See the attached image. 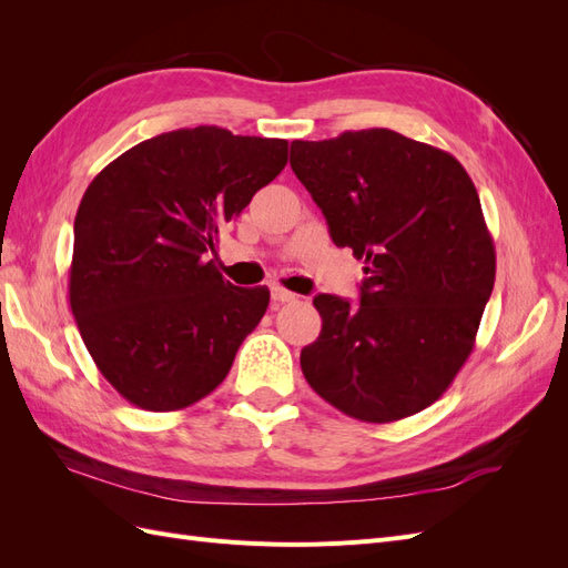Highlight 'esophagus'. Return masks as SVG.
<instances>
[{"label":"esophagus","instance_id":"esophagus-1","mask_svg":"<svg viewBox=\"0 0 568 568\" xmlns=\"http://www.w3.org/2000/svg\"><path fill=\"white\" fill-rule=\"evenodd\" d=\"M296 294H291V291L282 288V286H272V301L274 303H296Z\"/></svg>","mask_w":568,"mask_h":568}]
</instances>
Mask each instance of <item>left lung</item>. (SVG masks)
I'll return each mask as SVG.
<instances>
[{
  "instance_id": "obj_1",
  "label": "left lung",
  "mask_w": 568,
  "mask_h": 568,
  "mask_svg": "<svg viewBox=\"0 0 568 568\" xmlns=\"http://www.w3.org/2000/svg\"><path fill=\"white\" fill-rule=\"evenodd\" d=\"M291 170L367 274L355 307L315 296L307 384L359 422L417 415L467 363L493 294L495 246L471 178L448 151L386 128L291 142Z\"/></svg>"
}]
</instances>
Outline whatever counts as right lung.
Returning <instances> with one entry per match:
<instances>
[{
    "instance_id": "right-lung-1",
    "label": "right lung",
    "mask_w": 568,
    "mask_h": 568,
    "mask_svg": "<svg viewBox=\"0 0 568 568\" xmlns=\"http://www.w3.org/2000/svg\"><path fill=\"white\" fill-rule=\"evenodd\" d=\"M286 161V140L199 125L132 146L88 186L71 311L99 372L132 405L182 409L227 376L270 291L222 277L217 239Z\"/></svg>"
}]
</instances>
